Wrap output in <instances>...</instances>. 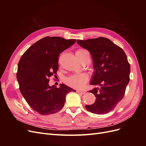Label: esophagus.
Returning a JSON list of instances; mask_svg holds the SVG:
<instances>
[{
    "mask_svg": "<svg viewBox=\"0 0 146 146\" xmlns=\"http://www.w3.org/2000/svg\"><path fill=\"white\" fill-rule=\"evenodd\" d=\"M77 92L79 94H84L85 93V92L84 91H82V90H77Z\"/></svg>",
    "mask_w": 146,
    "mask_h": 146,
    "instance_id": "1",
    "label": "esophagus"
}]
</instances>
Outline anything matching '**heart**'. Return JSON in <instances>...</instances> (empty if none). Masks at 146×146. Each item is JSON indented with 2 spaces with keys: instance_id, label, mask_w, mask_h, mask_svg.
I'll return each mask as SVG.
<instances>
[{
  "instance_id": "1",
  "label": "heart",
  "mask_w": 146,
  "mask_h": 146,
  "mask_svg": "<svg viewBox=\"0 0 146 146\" xmlns=\"http://www.w3.org/2000/svg\"><path fill=\"white\" fill-rule=\"evenodd\" d=\"M85 54H90L89 52L85 49H83V48L78 49L76 52L77 56H81ZM88 80V77L87 75L85 74H82L73 75V76L68 77L66 79V83L72 88L78 89L85 85Z\"/></svg>"
}]
</instances>
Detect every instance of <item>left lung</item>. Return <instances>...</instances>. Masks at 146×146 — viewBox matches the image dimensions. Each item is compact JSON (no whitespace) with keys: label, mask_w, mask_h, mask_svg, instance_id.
<instances>
[{"label":"left lung","mask_w":146,"mask_h":146,"mask_svg":"<svg viewBox=\"0 0 146 146\" xmlns=\"http://www.w3.org/2000/svg\"><path fill=\"white\" fill-rule=\"evenodd\" d=\"M77 42L90 52L95 70L90 85L99 86L89 91L96 100L85 108L92 113L107 114L122 99L130 81L127 55L122 48L106 38L78 39Z\"/></svg>","instance_id":"1"}]
</instances>
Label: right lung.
I'll return each mask as SVG.
<instances>
[{
	"mask_svg": "<svg viewBox=\"0 0 146 146\" xmlns=\"http://www.w3.org/2000/svg\"><path fill=\"white\" fill-rule=\"evenodd\" d=\"M76 41L46 36L31 46L21 56L16 74L19 90L30 107L40 114L49 115L60 111L66 95L74 91L64 84H60V88L50 86L48 78L56 74L60 54Z\"/></svg>",
	"mask_w": 146,
	"mask_h": 146,
	"instance_id": "obj_1",
	"label": "right lung"
}]
</instances>
